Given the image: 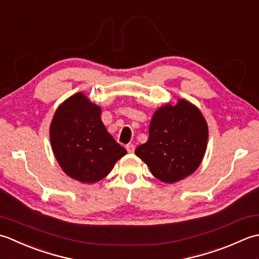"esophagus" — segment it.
<instances>
[{
	"instance_id": "obj_1",
	"label": "esophagus",
	"mask_w": 259,
	"mask_h": 259,
	"mask_svg": "<svg viewBox=\"0 0 259 259\" xmlns=\"http://www.w3.org/2000/svg\"><path fill=\"white\" fill-rule=\"evenodd\" d=\"M126 150H127L128 153H133L135 150V146L133 144H127L126 145Z\"/></svg>"
}]
</instances>
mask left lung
<instances>
[{
	"label": "left lung",
	"instance_id": "obj_1",
	"mask_svg": "<svg viewBox=\"0 0 259 259\" xmlns=\"http://www.w3.org/2000/svg\"><path fill=\"white\" fill-rule=\"evenodd\" d=\"M146 143L135 154L153 176L165 183L182 180L197 170L208 142V125L200 110L184 99L156 110Z\"/></svg>",
	"mask_w": 259,
	"mask_h": 259
}]
</instances>
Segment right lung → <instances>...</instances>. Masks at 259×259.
<instances>
[{
  "label": "right lung",
  "mask_w": 259,
  "mask_h": 259,
  "mask_svg": "<svg viewBox=\"0 0 259 259\" xmlns=\"http://www.w3.org/2000/svg\"><path fill=\"white\" fill-rule=\"evenodd\" d=\"M50 141L62 170L82 183L102 180L127 153L105 128L100 107L81 93L57 109L50 125Z\"/></svg>",
  "instance_id": "obj_1"
}]
</instances>
